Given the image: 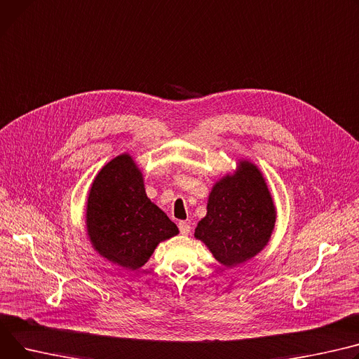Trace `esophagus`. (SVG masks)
Here are the masks:
<instances>
[{"mask_svg":"<svg viewBox=\"0 0 359 359\" xmlns=\"http://www.w3.org/2000/svg\"><path fill=\"white\" fill-rule=\"evenodd\" d=\"M179 229H180V233L182 235H189L190 233V225L187 224V222H184V221H182V222H179Z\"/></svg>","mask_w":359,"mask_h":359,"instance_id":"obj_1","label":"esophagus"}]
</instances>
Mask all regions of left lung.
<instances>
[{
    "label": "left lung",
    "instance_id": "left-lung-1",
    "mask_svg": "<svg viewBox=\"0 0 359 359\" xmlns=\"http://www.w3.org/2000/svg\"><path fill=\"white\" fill-rule=\"evenodd\" d=\"M277 209L258 165L240 158L233 173L215 182L208 196L206 215L198 222L195 238L226 269L254 258L270 243Z\"/></svg>",
    "mask_w": 359,
    "mask_h": 359
}]
</instances>
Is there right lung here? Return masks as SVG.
I'll return each instance as SVG.
<instances>
[{
  "instance_id": "1",
  "label": "right lung",
  "mask_w": 359,
  "mask_h": 359,
  "mask_svg": "<svg viewBox=\"0 0 359 359\" xmlns=\"http://www.w3.org/2000/svg\"><path fill=\"white\" fill-rule=\"evenodd\" d=\"M85 226L92 248L124 270H138L157 245L179 233L176 224L146 194L131 154L114 157L88 192Z\"/></svg>"
}]
</instances>
